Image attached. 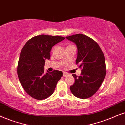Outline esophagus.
Returning <instances> with one entry per match:
<instances>
[{"mask_svg": "<svg viewBox=\"0 0 125 125\" xmlns=\"http://www.w3.org/2000/svg\"><path fill=\"white\" fill-rule=\"evenodd\" d=\"M69 75V74L66 72H63V76L64 77H67V76H68Z\"/></svg>", "mask_w": 125, "mask_h": 125, "instance_id": "esophagus-1", "label": "esophagus"}]
</instances>
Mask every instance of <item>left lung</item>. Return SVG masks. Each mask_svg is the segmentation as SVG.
Returning <instances> with one entry per match:
<instances>
[{"mask_svg": "<svg viewBox=\"0 0 125 125\" xmlns=\"http://www.w3.org/2000/svg\"><path fill=\"white\" fill-rule=\"evenodd\" d=\"M66 38L76 45V63L82 68L81 76L73 74L74 83L70 87L72 94L80 99H87L95 94L106 76L105 58L101 49L89 37L77 34Z\"/></svg>", "mask_w": 125, "mask_h": 125, "instance_id": "1", "label": "left lung"}]
</instances>
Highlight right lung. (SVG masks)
Returning <instances> with one entry per match:
<instances>
[{
    "instance_id": "right-lung-1",
    "label": "right lung",
    "mask_w": 125,
    "mask_h": 125,
    "mask_svg": "<svg viewBox=\"0 0 125 125\" xmlns=\"http://www.w3.org/2000/svg\"><path fill=\"white\" fill-rule=\"evenodd\" d=\"M64 39L59 36H36L29 40L21 49L18 77L26 92L33 98L43 100L53 94L63 72L54 70L45 73L44 63L51 58L52 48Z\"/></svg>"
}]
</instances>
